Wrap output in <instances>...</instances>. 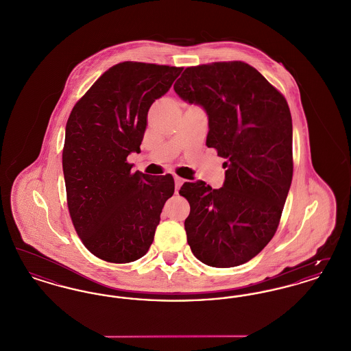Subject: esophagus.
<instances>
[{
	"mask_svg": "<svg viewBox=\"0 0 351 351\" xmlns=\"http://www.w3.org/2000/svg\"><path fill=\"white\" fill-rule=\"evenodd\" d=\"M185 183V180L182 179V178H179V176H175V186H176V192H179V189H180V186Z\"/></svg>",
	"mask_w": 351,
	"mask_h": 351,
	"instance_id": "esophagus-1",
	"label": "esophagus"
}]
</instances>
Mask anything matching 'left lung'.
Returning a JSON list of instances; mask_svg holds the SVG:
<instances>
[{
	"label": "left lung",
	"instance_id": "1",
	"mask_svg": "<svg viewBox=\"0 0 351 351\" xmlns=\"http://www.w3.org/2000/svg\"><path fill=\"white\" fill-rule=\"evenodd\" d=\"M209 117L206 146L225 158V183H184V222L193 255L208 266L235 267L267 246L279 226L292 173V117L283 95L245 62L184 69L173 85Z\"/></svg>",
	"mask_w": 351,
	"mask_h": 351
}]
</instances>
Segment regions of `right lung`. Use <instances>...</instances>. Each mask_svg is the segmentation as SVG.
<instances>
[{
	"label": "right lung",
	"mask_w": 351,
	"mask_h": 351,
	"mask_svg": "<svg viewBox=\"0 0 351 351\" xmlns=\"http://www.w3.org/2000/svg\"><path fill=\"white\" fill-rule=\"evenodd\" d=\"M183 67L122 62L109 68L73 106L66 126L63 172L69 216L84 246L110 263L142 258L173 178L132 172L152 102Z\"/></svg>",
	"instance_id": "add662e5"
}]
</instances>
